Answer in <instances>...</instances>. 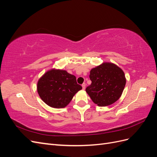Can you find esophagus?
<instances>
[{"label": "esophagus", "mask_w": 157, "mask_h": 157, "mask_svg": "<svg viewBox=\"0 0 157 157\" xmlns=\"http://www.w3.org/2000/svg\"><path fill=\"white\" fill-rule=\"evenodd\" d=\"M82 89H83V90H85V88H86V84L83 83V84H82Z\"/></svg>", "instance_id": "obj_1"}]
</instances>
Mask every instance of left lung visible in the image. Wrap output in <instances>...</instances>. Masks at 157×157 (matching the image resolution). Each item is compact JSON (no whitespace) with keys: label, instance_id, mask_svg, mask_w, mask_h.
Here are the masks:
<instances>
[{"label":"left lung","instance_id":"8db88e82","mask_svg":"<svg viewBox=\"0 0 157 157\" xmlns=\"http://www.w3.org/2000/svg\"><path fill=\"white\" fill-rule=\"evenodd\" d=\"M92 84L86 88L92 101L99 107L110 105L119 99L125 87L124 71L113 63L104 62L90 71Z\"/></svg>","mask_w":157,"mask_h":157}]
</instances>
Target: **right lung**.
Here are the masks:
<instances>
[{"label":"right lung","mask_w":157,"mask_h":157,"mask_svg":"<svg viewBox=\"0 0 157 157\" xmlns=\"http://www.w3.org/2000/svg\"><path fill=\"white\" fill-rule=\"evenodd\" d=\"M82 88L75 76L61 69L48 71L37 82V92L42 100L56 109L65 107Z\"/></svg>","instance_id":"right-lung-1"}]
</instances>
